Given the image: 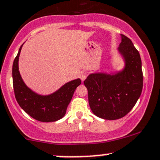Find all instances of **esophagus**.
<instances>
[{"label":"esophagus","instance_id":"obj_1","mask_svg":"<svg viewBox=\"0 0 160 160\" xmlns=\"http://www.w3.org/2000/svg\"><path fill=\"white\" fill-rule=\"evenodd\" d=\"M80 80H82V81H83V80H84L85 79L87 78V73H84V72H82V73H80Z\"/></svg>","mask_w":160,"mask_h":160}]
</instances>
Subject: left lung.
<instances>
[{
    "label": "left lung",
    "instance_id": "left-lung-1",
    "mask_svg": "<svg viewBox=\"0 0 160 160\" xmlns=\"http://www.w3.org/2000/svg\"><path fill=\"white\" fill-rule=\"evenodd\" d=\"M120 36L117 50L123 60V68L110 73H90L84 80L90 109L104 120H117L127 115L137 103L142 90L140 55L129 38Z\"/></svg>",
    "mask_w": 160,
    "mask_h": 160
}]
</instances>
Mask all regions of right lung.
I'll use <instances>...</instances> for the list:
<instances>
[{
	"instance_id": "1",
	"label": "right lung",
	"mask_w": 160,
	"mask_h": 160,
	"mask_svg": "<svg viewBox=\"0 0 160 160\" xmlns=\"http://www.w3.org/2000/svg\"><path fill=\"white\" fill-rule=\"evenodd\" d=\"M22 47L23 44L13 60L12 67L13 86L17 101L20 107L35 120L45 122L60 120L66 114L67 107L81 80L78 78L67 82L48 95H41L33 91L25 84L19 71L18 61Z\"/></svg>"
}]
</instances>
